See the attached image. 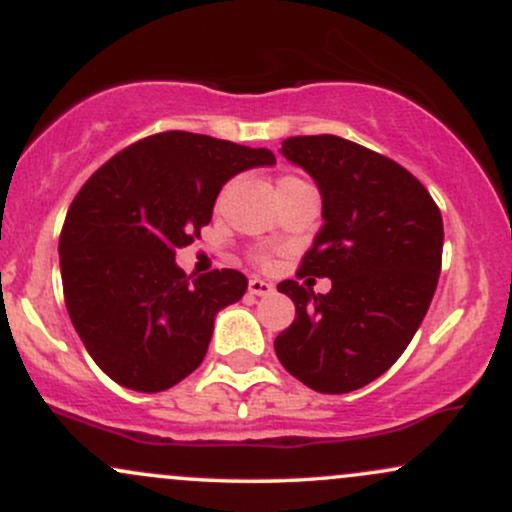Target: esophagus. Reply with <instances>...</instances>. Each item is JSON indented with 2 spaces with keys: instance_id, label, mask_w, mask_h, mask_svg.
Wrapping results in <instances>:
<instances>
[{
  "instance_id": "1",
  "label": "esophagus",
  "mask_w": 512,
  "mask_h": 512,
  "mask_svg": "<svg viewBox=\"0 0 512 512\" xmlns=\"http://www.w3.org/2000/svg\"><path fill=\"white\" fill-rule=\"evenodd\" d=\"M248 291L252 293V296H269V293L274 291V284H269V281H264V279H250V284H248Z\"/></svg>"
}]
</instances>
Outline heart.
Segmentation results:
<instances>
[{"mask_svg": "<svg viewBox=\"0 0 512 512\" xmlns=\"http://www.w3.org/2000/svg\"><path fill=\"white\" fill-rule=\"evenodd\" d=\"M286 182H298V178H291V175H289V178H284V180H281L279 185H286ZM262 262H267V260H264V257H262Z\"/></svg>", "mask_w": 512, "mask_h": 512, "instance_id": "b5f03b06", "label": "heart"}]
</instances>
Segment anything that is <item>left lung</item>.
I'll use <instances>...</instances> for the list:
<instances>
[{
  "label": "left lung",
  "mask_w": 512,
  "mask_h": 512,
  "mask_svg": "<svg viewBox=\"0 0 512 512\" xmlns=\"http://www.w3.org/2000/svg\"><path fill=\"white\" fill-rule=\"evenodd\" d=\"M281 154L317 182L322 223L301 276H327L330 293L286 279L276 289L296 320L274 339L293 378L325 395L373 383L404 354L440 276L443 219L407 168L334 137H289Z\"/></svg>",
  "instance_id": "8db88e82"
}]
</instances>
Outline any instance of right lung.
Returning a JSON list of instances; mask_svg holds the SVG:
<instances>
[{
	"label": "right lung",
	"instance_id": "1",
	"mask_svg": "<svg viewBox=\"0 0 512 512\" xmlns=\"http://www.w3.org/2000/svg\"><path fill=\"white\" fill-rule=\"evenodd\" d=\"M274 161L269 149L175 129L122 149L81 187L60 236L64 303L117 385L161 392L204 361L216 313L243 298L248 279L236 269L187 276L175 250L199 238L233 175Z\"/></svg>",
	"mask_w": 512,
	"mask_h": 512
}]
</instances>
